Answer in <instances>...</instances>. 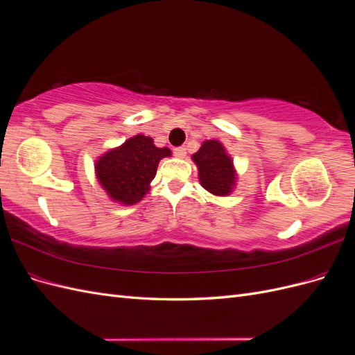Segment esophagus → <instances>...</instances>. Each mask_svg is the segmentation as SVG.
Wrapping results in <instances>:
<instances>
[{
	"mask_svg": "<svg viewBox=\"0 0 355 355\" xmlns=\"http://www.w3.org/2000/svg\"><path fill=\"white\" fill-rule=\"evenodd\" d=\"M173 154L178 158H185L187 157V149L184 146H178L173 149Z\"/></svg>",
	"mask_w": 355,
	"mask_h": 355,
	"instance_id": "obj_1",
	"label": "esophagus"
}]
</instances>
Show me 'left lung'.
I'll return each instance as SVG.
<instances>
[{"label":"left lung","mask_w":355,"mask_h":355,"mask_svg":"<svg viewBox=\"0 0 355 355\" xmlns=\"http://www.w3.org/2000/svg\"><path fill=\"white\" fill-rule=\"evenodd\" d=\"M198 167V179L201 187L213 196H230L237 180L232 159L225 151L219 141H206L192 155Z\"/></svg>","instance_id":"obj_1"}]
</instances>
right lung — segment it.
I'll list each match as a JSON object with an SVG mask.
<instances>
[{
  "label": "right lung",
  "instance_id": "add662e5",
  "mask_svg": "<svg viewBox=\"0 0 355 355\" xmlns=\"http://www.w3.org/2000/svg\"><path fill=\"white\" fill-rule=\"evenodd\" d=\"M168 148H157L149 136L137 135L96 161V176L111 200L132 206L144 198Z\"/></svg>",
  "mask_w": 355,
  "mask_h": 355
}]
</instances>
